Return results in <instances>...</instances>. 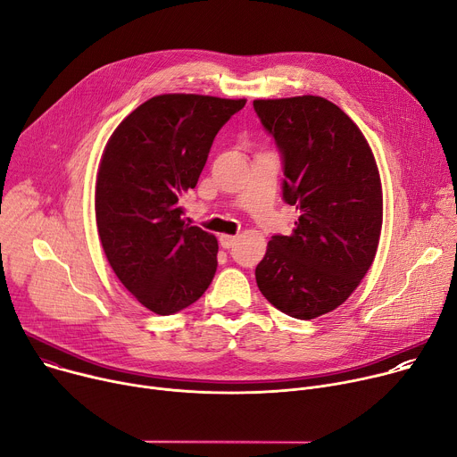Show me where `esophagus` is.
I'll return each instance as SVG.
<instances>
[{"instance_id":"obj_1","label":"esophagus","mask_w":457,"mask_h":457,"mask_svg":"<svg viewBox=\"0 0 457 457\" xmlns=\"http://www.w3.org/2000/svg\"><path fill=\"white\" fill-rule=\"evenodd\" d=\"M220 245L222 247H226V250H229V247H233L235 245V242H237V237H231V235H220Z\"/></svg>"}]
</instances>
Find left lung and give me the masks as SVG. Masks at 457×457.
Listing matches in <instances>:
<instances>
[{"label":"left lung","instance_id":"obj_1","mask_svg":"<svg viewBox=\"0 0 457 457\" xmlns=\"http://www.w3.org/2000/svg\"><path fill=\"white\" fill-rule=\"evenodd\" d=\"M282 160V198L301 213L292 235H273L255 270L282 313L315 319L341 306L370 270L383 226L371 149L336 104L320 96L255 100Z\"/></svg>","mask_w":457,"mask_h":457}]
</instances>
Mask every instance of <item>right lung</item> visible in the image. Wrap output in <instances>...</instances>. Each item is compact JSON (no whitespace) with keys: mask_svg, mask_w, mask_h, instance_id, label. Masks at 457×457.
Listing matches in <instances>:
<instances>
[{"mask_svg":"<svg viewBox=\"0 0 457 457\" xmlns=\"http://www.w3.org/2000/svg\"><path fill=\"white\" fill-rule=\"evenodd\" d=\"M245 105L200 95H160L109 138L96 179L105 257L140 304L173 315L202 297L217 271L215 235L184 222L193 189L224 123Z\"/></svg>","mask_w":457,"mask_h":457,"instance_id":"obj_1","label":"right lung"}]
</instances>
